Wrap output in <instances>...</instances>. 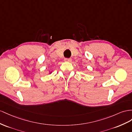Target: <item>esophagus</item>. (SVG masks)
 Segmentation results:
<instances>
[{"instance_id":"obj_1","label":"esophagus","mask_w":132,"mask_h":132,"mask_svg":"<svg viewBox=\"0 0 132 132\" xmlns=\"http://www.w3.org/2000/svg\"><path fill=\"white\" fill-rule=\"evenodd\" d=\"M64 61H65V62H70L72 61V59H67V58H66L64 59Z\"/></svg>"}]
</instances>
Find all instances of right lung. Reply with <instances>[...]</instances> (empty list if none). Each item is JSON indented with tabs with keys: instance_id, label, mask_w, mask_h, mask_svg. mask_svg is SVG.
I'll return each instance as SVG.
<instances>
[{
	"instance_id": "1",
	"label": "right lung",
	"mask_w": 132,
	"mask_h": 132,
	"mask_svg": "<svg viewBox=\"0 0 132 132\" xmlns=\"http://www.w3.org/2000/svg\"><path fill=\"white\" fill-rule=\"evenodd\" d=\"M51 73H52V72H50L49 73H48V74H49V75H50V74H51Z\"/></svg>"
}]
</instances>
